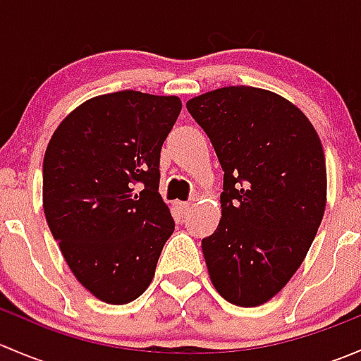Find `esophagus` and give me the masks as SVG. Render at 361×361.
I'll use <instances>...</instances> for the list:
<instances>
[{"mask_svg": "<svg viewBox=\"0 0 361 361\" xmlns=\"http://www.w3.org/2000/svg\"><path fill=\"white\" fill-rule=\"evenodd\" d=\"M174 207H176L178 213L183 216V214H187L188 211H190V202H176V204H174Z\"/></svg>", "mask_w": 361, "mask_h": 361, "instance_id": "obj_1", "label": "esophagus"}]
</instances>
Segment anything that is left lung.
<instances>
[{
	"label": "left lung",
	"instance_id": "obj_1",
	"mask_svg": "<svg viewBox=\"0 0 361 361\" xmlns=\"http://www.w3.org/2000/svg\"><path fill=\"white\" fill-rule=\"evenodd\" d=\"M187 110L224 169L221 220L202 239L216 292L255 307L300 267L322 224L326 166L314 127L297 106L255 87H224Z\"/></svg>",
	"mask_w": 361,
	"mask_h": 361
}]
</instances>
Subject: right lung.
I'll return each instance as SVG.
<instances>
[{
    "instance_id": "1",
    "label": "right lung",
    "mask_w": 361,
    "mask_h": 361,
    "mask_svg": "<svg viewBox=\"0 0 361 361\" xmlns=\"http://www.w3.org/2000/svg\"><path fill=\"white\" fill-rule=\"evenodd\" d=\"M176 96L120 90L61 122L43 159V209L75 278L108 304L140 297L174 231L159 194Z\"/></svg>"
}]
</instances>
